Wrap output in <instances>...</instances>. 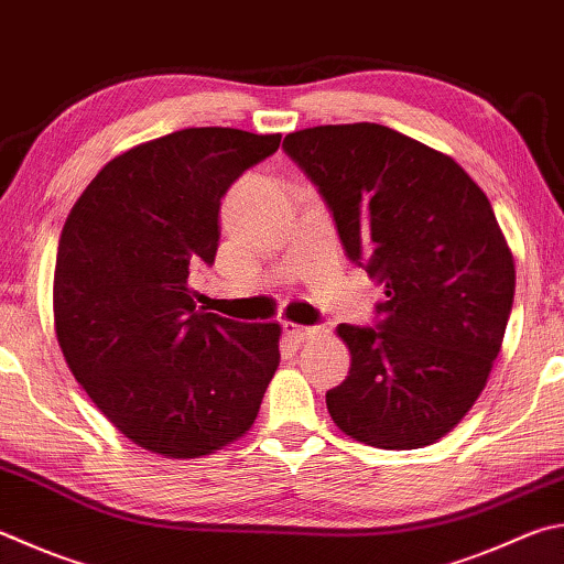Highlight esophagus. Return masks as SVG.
Masks as SVG:
<instances>
[{
	"label": "esophagus",
	"mask_w": 564,
	"mask_h": 564,
	"mask_svg": "<svg viewBox=\"0 0 564 564\" xmlns=\"http://www.w3.org/2000/svg\"><path fill=\"white\" fill-rule=\"evenodd\" d=\"M283 330L289 337H293L295 343L308 340V337L321 333V327H311V325H299V323H283Z\"/></svg>",
	"instance_id": "obj_1"
}]
</instances>
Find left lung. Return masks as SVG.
<instances>
[{
    "instance_id": "1",
    "label": "left lung",
    "mask_w": 564,
    "mask_h": 564,
    "mask_svg": "<svg viewBox=\"0 0 564 564\" xmlns=\"http://www.w3.org/2000/svg\"><path fill=\"white\" fill-rule=\"evenodd\" d=\"M283 150L321 192L347 259L387 295L375 327H337L352 362L327 412L377 448L434 444L484 392L513 308L494 207L452 158L377 122L291 132Z\"/></svg>"
}]
</instances>
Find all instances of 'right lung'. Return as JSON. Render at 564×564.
<instances>
[{"mask_svg":"<svg viewBox=\"0 0 564 564\" xmlns=\"http://www.w3.org/2000/svg\"><path fill=\"white\" fill-rule=\"evenodd\" d=\"M281 135L187 128L98 172L58 239L54 323L80 387L138 446L197 458L237 442L279 367V323L207 313L189 273L219 249V207Z\"/></svg>","mask_w":564,"mask_h":564,"instance_id":"add662e5","label":"right lung"}]
</instances>
